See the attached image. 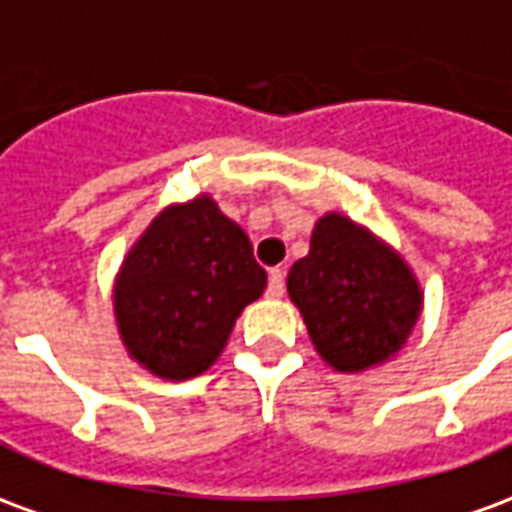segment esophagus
I'll use <instances>...</instances> for the list:
<instances>
[{
	"instance_id": "obj_1",
	"label": "esophagus",
	"mask_w": 512,
	"mask_h": 512,
	"mask_svg": "<svg viewBox=\"0 0 512 512\" xmlns=\"http://www.w3.org/2000/svg\"><path fill=\"white\" fill-rule=\"evenodd\" d=\"M271 299H279L282 293H285V271L282 268H271L268 271V290H266Z\"/></svg>"
}]
</instances>
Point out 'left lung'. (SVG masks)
<instances>
[{
	"label": "left lung",
	"mask_w": 512,
	"mask_h": 512,
	"mask_svg": "<svg viewBox=\"0 0 512 512\" xmlns=\"http://www.w3.org/2000/svg\"><path fill=\"white\" fill-rule=\"evenodd\" d=\"M288 296L315 351L340 373L389 362L422 315V288L406 260L334 211L315 222L310 255L290 268Z\"/></svg>",
	"instance_id": "8db88e82"
}]
</instances>
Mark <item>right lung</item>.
Instances as JSON below:
<instances>
[{
    "instance_id": "add662e5",
    "label": "right lung",
    "mask_w": 512,
    "mask_h": 512,
    "mask_svg": "<svg viewBox=\"0 0 512 512\" xmlns=\"http://www.w3.org/2000/svg\"><path fill=\"white\" fill-rule=\"evenodd\" d=\"M266 290L246 233L208 194L169 205L128 249L115 321L131 359L167 381L205 373L238 315Z\"/></svg>"
}]
</instances>
